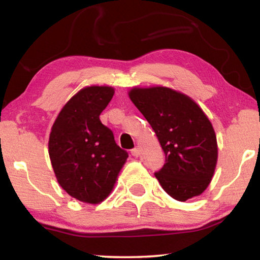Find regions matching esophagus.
Returning a JSON list of instances; mask_svg holds the SVG:
<instances>
[{"instance_id": "34e87169", "label": "esophagus", "mask_w": 260, "mask_h": 260, "mask_svg": "<svg viewBox=\"0 0 260 260\" xmlns=\"http://www.w3.org/2000/svg\"><path fill=\"white\" fill-rule=\"evenodd\" d=\"M131 153H132V155H134V157H139V155H140V149L139 148H134L133 150L131 151Z\"/></svg>"}]
</instances>
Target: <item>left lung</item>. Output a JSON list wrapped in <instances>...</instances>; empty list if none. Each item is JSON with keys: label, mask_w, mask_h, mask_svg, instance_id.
Returning a JSON list of instances; mask_svg holds the SVG:
<instances>
[{"label": "left lung", "mask_w": 260, "mask_h": 260, "mask_svg": "<svg viewBox=\"0 0 260 260\" xmlns=\"http://www.w3.org/2000/svg\"><path fill=\"white\" fill-rule=\"evenodd\" d=\"M128 95L165 152V165L154 173L160 185L178 201L200 196L209 185L218 157L208 117L191 98L168 87H134Z\"/></svg>", "instance_id": "left-lung-1"}]
</instances>
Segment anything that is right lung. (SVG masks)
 <instances>
[{
  "mask_svg": "<svg viewBox=\"0 0 260 260\" xmlns=\"http://www.w3.org/2000/svg\"><path fill=\"white\" fill-rule=\"evenodd\" d=\"M115 89L87 86L66 103L52 126L49 154L60 186L79 201L100 204L110 194L128 153L100 120Z\"/></svg>",
  "mask_w": 260,
  "mask_h": 260,
  "instance_id": "obj_1",
  "label": "right lung"
}]
</instances>
